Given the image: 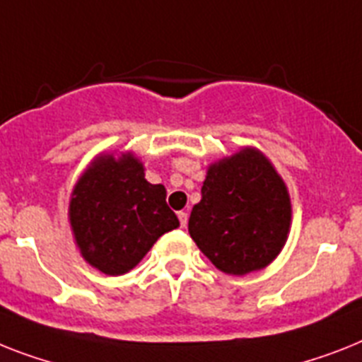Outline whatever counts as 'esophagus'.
Instances as JSON below:
<instances>
[{
  "label": "esophagus",
  "instance_id": "esophagus-1",
  "mask_svg": "<svg viewBox=\"0 0 362 362\" xmlns=\"http://www.w3.org/2000/svg\"><path fill=\"white\" fill-rule=\"evenodd\" d=\"M177 218H179V223H181V228H187V223H188V214L185 213V211H179V213H177Z\"/></svg>",
  "mask_w": 362,
  "mask_h": 362
}]
</instances>
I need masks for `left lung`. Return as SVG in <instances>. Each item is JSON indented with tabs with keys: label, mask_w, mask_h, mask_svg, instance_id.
Wrapping results in <instances>:
<instances>
[{
	"label": "left lung",
	"mask_w": 362,
	"mask_h": 362,
	"mask_svg": "<svg viewBox=\"0 0 362 362\" xmlns=\"http://www.w3.org/2000/svg\"><path fill=\"white\" fill-rule=\"evenodd\" d=\"M291 220L281 175L259 149L244 148L209 166L188 233L218 270L246 276L279 255Z\"/></svg>",
	"instance_id": "1"
}]
</instances>
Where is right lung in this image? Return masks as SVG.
I'll use <instances>...</instances> for the list:
<instances>
[{
  "label": "right lung",
  "mask_w": 362,
  "mask_h": 362,
  "mask_svg": "<svg viewBox=\"0 0 362 362\" xmlns=\"http://www.w3.org/2000/svg\"><path fill=\"white\" fill-rule=\"evenodd\" d=\"M68 216L83 259L107 276L129 272L157 238L179 228L166 188L146 181L133 153L95 157L74 187Z\"/></svg>",
  "instance_id": "add662e5"
}]
</instances>
